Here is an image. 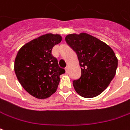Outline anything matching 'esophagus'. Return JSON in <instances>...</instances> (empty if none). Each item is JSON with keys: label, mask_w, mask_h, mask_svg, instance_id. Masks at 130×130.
Masks as SVG:
<instances>
[{"label": "esophagus", "mask_w": 130, "mask_h": 130, "mask_svg": "<svg viewBox=\"0 0 130 130\" xmlns=\"http://www.w3.org/2000/svg\"><path fill=\"white\" fill-rule=\"evenodd\" d=\"M68 71H69V68H68V66H67V67L65 68V72H68Z\"/></svg>", "instance_id": "obj_1"}]
</instances>
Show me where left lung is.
Returning <instances> with one entry per match:
<instances>
[{"mask_svg": "<svg viewBox=\"0 0 130 130\" xmlns=\"http://www.w3.org/2000/svg\"><path fill=\"white\" fill-rule=\"evenodd\" d=\"M65 41L77 55L81 77L72 84L76 92L84 98H93L103 92L114 78L118 58L106 43L87 33L70 34Z\"/></svg>", "mask_w": 130, "mask_h": 130, "instance_id": "1", "label": "left lung"}]
</instances>
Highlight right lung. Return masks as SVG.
<instances>
[{
  "label": "right lung",
  "mask_w": 130,
  "mask_h": 130,
  "mask_svg": "<svg viewBox=\"0 0 130 130\" xmlns=\"http://www.w3.org/2000/svg\"><path fill=\"white\" fill-rule=\"evenodd\" d=\"M61 41L59 34H46L24 44L18 51L14 72L22 87L35 98L44 99L55 93L60 74L65 72L51 53L53 46Z\"/></svg>",
  "instance_id": "obj_1"
}]
</instances>
